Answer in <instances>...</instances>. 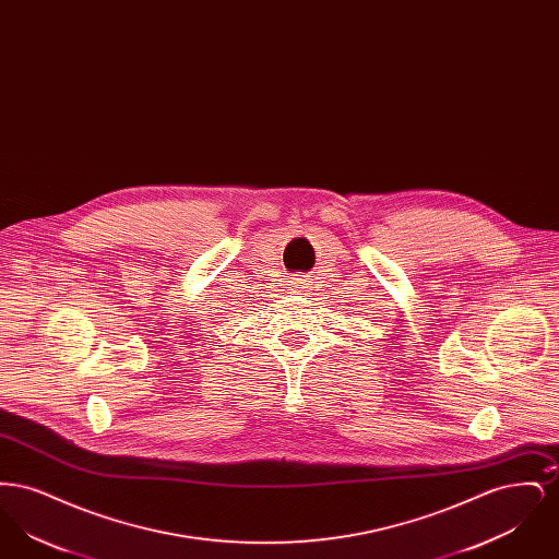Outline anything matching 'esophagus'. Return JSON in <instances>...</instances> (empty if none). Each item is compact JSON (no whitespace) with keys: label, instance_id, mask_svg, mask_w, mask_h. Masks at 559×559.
<instances>
[{"label":"esophagus","instance_id":"34e87169","mask_svg":"<svg viewBox=\"0 0 559 559\" xmlns=\"http://www.w3.org/2000/svg\"><path fill=\"white\" fill-rule=\"evenodd\" d=\"M292 289H293V292H297V293L308 292V281H304V278H293Z\"/></svg>","mask_w":559,"mask_h":559}]
</instances>
